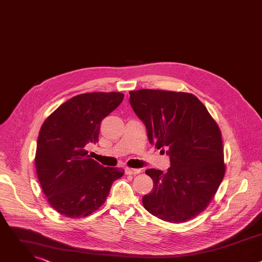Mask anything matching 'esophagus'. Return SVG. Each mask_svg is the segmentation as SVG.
<instances>
[{
  "label": "esophagus",
  "mask_w": 262,
  "mask_h": 262,
  "mask_svg": "<svg viewBox=\"0 0 262 262\" xmlns=\"http://www.w3.org/2000/svg\"><path fill=\"white\" fill-rule=\"evenodd\" d=\"M141 172H142L141 169H133V168H126L125 169V174H127V175H136V174H139Z\"/></svg>",
  "instance_id": "34e87169"
}]
</instances>
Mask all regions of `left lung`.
Here are the masks:
<instances>
[{
  "label": "left lung",
  "mask_w": 262,
  "mask_h": 262,
  "mask_svg": "<svg viewBox=\"0 0 262 262\" xmlns=\"http://www.w3.org/2000/svg\"><path fill=\"white\" fill-rule=\"evenodd\" d=\"M129 102L144 122L148 140L170 157L166 173L148 169L152 191L142 198L147 211L171 223L189 221L214 197L225 175L221 130L193 94L142 89Z\"/></svg>",
  "instance_id": "left-lung-1"
}]
</instances>
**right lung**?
Here are the masks:
<instances>
[{
  "label": "right lung",
  "instance_id": "right-lung-1",
  "mask_svg": "<svg viewBox=\"0 0 262 262\" xmlns=\"http://www.w3.org/2000/svg\"><path fill=\"white\" fill-rule=\"evenodd\" d=\"M120 92H92L62 103L43 122L35 156L36 173L51 206L79 219L105 201L113 182L124 174L90 159L86 148L98 142L100 123L123 100Z\"/></svg>",
  "mask_w": 262,
  "mask_h": 262
}]
</instances>
